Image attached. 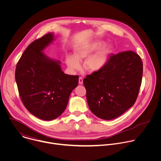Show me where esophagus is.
I'll list each match as a JSON object with an SVG mask.
<instances>
[{
    "label": "esophagus",
    "instance_id": "obj_1",
    "mask_svg": "<svg viewBox=\"0 0 161 161\" xmlns=\"http://www.w3.org/2000/svg\"><path fill=\"white\" fill-rule=\"evenodd\" d=\"M79 84L80 85H82L83 83V79L81 78V77H80L79 78Z\"/></svg>",
    "mask_w": 161,
    "mask_h": 161
}]
</instances>
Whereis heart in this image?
<instances>
[{
  "label": "heart",
  "instance_id": "obj_1",
  "mask_svg": "<svg viewBox=\"0 0 161 161\" xmlns=\"http://www.w3.org/2000/svg\"><path fill=\"white\" fill-rule=\"evenodd\" d=\"M105 45L106 42L103 41H96L80 44L75 48V56L69 55L67 57V64L72 69L78 70L80 68V62L86 58L83 64L84 69L88 73L99 71L107 64L113 49L110 45L103 49Z\"/></svg>",
  "mask_w": 161,
  "mask_h": 161
}]
</instances>
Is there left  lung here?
<instances>
[{
	"mask_svg": "<svg viewBox=\"0 0 161 161\" xmlns=\"http://www.w3.org/2000/svg\"><path fill=\"white\" fill-rule=\"evenodd\" d=\"M143 76V62L132 51L111 55L105 67L83 80L90 111L103 120L120 116L135 103Z\"/></svg>",
	"mask_w": 161,
	"mask_h": 161,
	"instance_id": "8db88e82",
	"label": "left lung"
}]
</instances>
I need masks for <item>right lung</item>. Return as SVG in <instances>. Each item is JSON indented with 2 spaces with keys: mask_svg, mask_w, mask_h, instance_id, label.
Wrapping results in <instances>:
<instances>
[{
  "mask_svg": "<svg viewBox=\"0 0 161 161\" xmlns=\"http://www.w3.org/2000/svg\"><path fill=\"white\" fill-rule=\"evenodd\" d=\"M54 39L53 34L48 33L31 43L15 71L23 104L33 115L44 120H52L61 115L71 92L78 85V76L65 74L60 61L42 52Z\"/></svg>",
  "mask_w": 161,
  "mask_h": 161,
  "instance_id": "right-lung-1",
  "label": "right lung"
}]
</instances>
